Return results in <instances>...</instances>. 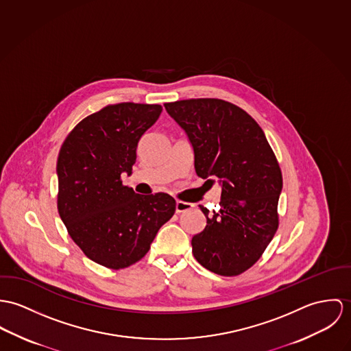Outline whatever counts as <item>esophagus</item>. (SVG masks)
Returning a JSON list of instances; mask_svg holds the SVG:
<instances>
[{
    "instance_id": "1",
    "label": "esophagus",
    "mask_w": 351,
    "mask_h": 351,
    "mask_svg": "<svg viewBox=\"0 0 351 351\" xmlns=\"http://www.w3.org/2000/svg\"><path fill=\"white\" fill-rule=\"evenodd\" d=\"M194 207L193 203H189V202H183V200H176V213H184V211H189Z\"/></svg>"
}]
</instances>
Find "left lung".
Wrapping results in <instances>:
<instances>
[{"label": "left lung", "mask_w": 351, "mask_h": 351, "mask_svg": "<svg viewBox=\"0 0 351 351\" xmlns=\"http://www.w3.org/2000/svg\"><path fill=\"white\" fill-rule=\"evenodd\" d=\"M189 136L195 171L222 187L219 210L199 206L207 225L193 237L196 261L221 276L254 265L278 228L282 175L260 125L245 110L217 98L164 104Z\"/></svg>", "instance_id": "obj_1"}]
</instances>
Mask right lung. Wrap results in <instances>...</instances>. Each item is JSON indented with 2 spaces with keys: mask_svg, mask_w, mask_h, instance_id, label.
Wrapping results in <instances>:
<instances>
[{
  "mask_svg": "<svg viewBox=\"0 0 351 351\" xmlns=\"http://www.w3.org/2000/svg\"><path fill=\"white\" fill-rule=\"evenodd\" d=\"M161 112L160 105H108L83 118L60 148L59 215L82 252L106 268L140 261L175 214L171 195L136 194L121 180L132 173L138 141Z\"/></svg>",
  "mask_w": 351,
  "mask_h": 351,
  "instance_id": "right-lung-1",
  "label": "right lung"
}]
</instances>
